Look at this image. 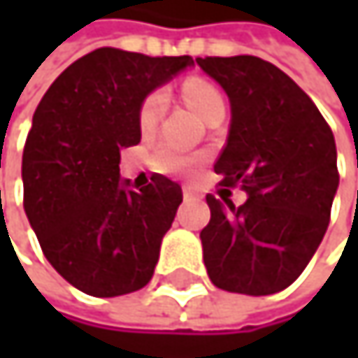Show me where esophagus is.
Listing matches in <instances>:
<instances>
[{"mask_svg":"<svg viewBox=\"0 0 358 358\" xmlns=\"http://www.w3.org/2000/svg\"><path fill=\"white\" fill-rule=\"evenodd\" d=\"M182 194H184L186 201H199V199H201V194H199L192 186H184V188H182Z\"/></svg>","mask_w":358,"mask_h":358,"instance_id":"34e87169","label":"esophagus"}]
</instances>
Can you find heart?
Wrapping results in <instances>:
<instances>
[{"mask_svg":"<svg viewBox=\"0 0 358 358\" xmlns=\"http://www.w3.org/2000/svg\"><path fill=\"white\" fill-rule=\"evenodd\" d=\"M182 97L188 103V108L192 109L205 124H209L211 120L220 117L226 113V99L220 93V89L215 85H211L205 78H188L182 85ZM166 93L164 91H151L141 108H138V128L141 132H153L155 126L159 124L162 115L166 113ZM153 166L159 172L166 174H190L192 168L196 166V157L182 153L178 149L170 147V145H162L153 157Z\"/></svg>","mask_w":358,"mask_h":358,"instance_id":"1","label":"heart"}]
</instances>
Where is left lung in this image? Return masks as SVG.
<instances>
[{
	"mask_svg": "<svg viewBox=\"0 0 358 358\" xmlns=\"http://www.w3.org/2000/svg\"><path fill=\"white\" fill-rule=\"evenodd\" d=\"M228 93V143L215 162L222 192L207 194L201 230L209 280L228 292L265 296L288 288L307 267L329 224L338 188L336 143L311 97L278 66L255 57H196Z\"/></svg>",
	"mask_w": 358,
	"mask_h": 358,
	"instance_id": "obj_1",
	"label": "left lung"
}]
</instances>
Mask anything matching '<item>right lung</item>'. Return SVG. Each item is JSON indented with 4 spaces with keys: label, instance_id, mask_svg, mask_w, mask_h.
Masks as SVG:
<instances>
[{
    "label": "right lung",
    "instance_id": "right-lung-1",
    "mask_svg": "<svg viewBox=\"0 0 358 358\" xmlns=\"http://www.w3.org/2000/svg\"><path fill=\"white\" fill-rule=\"evenodd\" d=\"M190 64L101 47L70 64L36 106L22 155L24 211L47 261L85 294L120 296L153 278L182 188L153 174L130 190L120 149L141 143L143 99Z\"/></svg>",
    "mask_w": 358,
    "mask_h": 358
}]
</instances>
